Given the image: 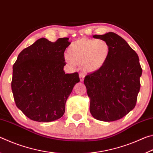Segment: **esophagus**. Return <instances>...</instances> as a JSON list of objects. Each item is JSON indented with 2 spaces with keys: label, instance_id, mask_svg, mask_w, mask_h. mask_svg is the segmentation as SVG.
<instances>
[{
  "label": "esophagus",
  "instance_id": "1",
  "mask_svg": "<svg viewBox=\"0 0 153 153\" xmlns=\"http://www.w3.org/2000/svg\"><path fill=\"white\" fill-rule=\"evenodd\" d=\"M79 78H80V81L83 82L84 81V77H85V75L84 73H79Z\"/></svg>",
  "mask_w": 153,
  "mask_h": 153
}]
</instances>
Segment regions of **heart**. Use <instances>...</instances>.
<instances>
[{
  "instance_id": "obj_1",
  "label": "heart",
  "mask_w": 153,
  "mask_h": 153,
  "mask_svg": "<svg viewBox=\"0 0 153 153\" xmlns=\"http://www.w3.org/2000/svg\"><path fill=\"white\" fill-rule=\"evenodd\" d=\"M65 60L71 65H82L85 71L92 73L102 69L110 55V46L103 39L80 38L71 44Z\"/></svg>"
}]
</instances>
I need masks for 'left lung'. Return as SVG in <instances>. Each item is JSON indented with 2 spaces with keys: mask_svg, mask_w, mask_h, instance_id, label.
Segmentation results:
<instances>
[{
  "mask_svg": "<svg viewBox=\"0 0 153 153\" xmlns=\"http://www.w3.org/2000/svg\"><path fill=\"white\" fill-rule=\"evenodd\" d=\"M110 46V55L100 70L86 75L84 84L90 97V111L98 120H120L135 107L142 69L137 53L113 32L94 35Z\"/></svg>",
  "mask_w": 153,
  "mask_h": 153,
  "instance_id": "left-lung-1",
  "label": "left lung"
}]
</instances>
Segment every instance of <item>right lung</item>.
I'll return each instance as SVG.
<instances>
[{"label": "right lung", "mask_w": 153, "mask_h": 153, "mask_svg": "<svg viewBox=\"0 0 153 153\" xmlns=\"http://www.w3.org/2000/svg\"><path fill=\"white\" fill-rule=\"evenodd\" d=\"M68 38L55 42L40 38L24 48L13 67L15 105L30 120L50 122L63 115L67 98L79 82L77 72L66 74L64 53Z\"/></svg>", "instance_id": "1"}]
</instances>
